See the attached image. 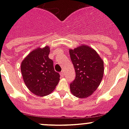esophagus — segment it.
<instances>
[{"instance_id":"esophagus-1","label":"esophagus","mask_w":129,"mask_h":129,"mask_svg":"<svg viewBox=\"0 0 129 129\" xmlns=\"http://www.w3.org/2000/svg\"><path fill=\"white\" fill-rule=\"evenodd\" d=\"M60 75L62 77H63L65 75V72H64V71H61V72H60Z\"/></svg>"}]
</instances>
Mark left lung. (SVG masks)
<instances>
[{
	"instance_id": "8db88e82",
	"label": "left lung",
	"mask_w": 129,
	"mask_h": 129,
	"mask_svg": "<svg viewBox=\"0 0 129 129\" xmlns=\"http://www.w3.org/2000/svg\"><path fill=\"white\" fill-rule=\"evenodd\" d=\"M69 54L75 71V79L70 84L71 92L79 98L89 97L102 81L103 60L95 50L87 45L70 49Z\"/></svg>"
}]
</instances>
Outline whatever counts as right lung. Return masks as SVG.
<instances>
[{
  "label": "right lung",
  "instance_id": "right-lung-1",
  "mask_svg": "<svg viewBox=\"0 0 129 129\" xmlns=\"http://www.w3.org/2000/svg\"><path fill=\"white\" fill-rule=\"evenodd\" d=\"M50 48H37L31 52L21 63V72L26 86L39 96L47 95L58 83L60 75L55 72L54 62L49 58Z\"/></svg>",
  "mask_w": 129,
  "mask_h": 129
}]
</instances>
